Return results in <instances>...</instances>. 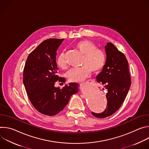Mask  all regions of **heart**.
Here are the masks:
<instances>
[{
    "instance_id": "1",
    "label": "heart",
    "mask_w": 149,
    "mask_h": 149,
    "mask_svg": "<svg viewBox=\"0 0 149 149\" xmlns=\"http://www.w3.org/2000/svg\"><path fill=\"white\" fill-rule=\"evenodd\" d=\"M74 47L82 54L83 57L79 68H71L67 73V77L71 81H80L88 77L91 71L96 73L101 71L106 62L105 52L97 48V45L88 40H81L77 42ZM57 65L61 69H66L67 63L65 59L64 52H61L57 59Z\"/></svg>"
}]
</instances>
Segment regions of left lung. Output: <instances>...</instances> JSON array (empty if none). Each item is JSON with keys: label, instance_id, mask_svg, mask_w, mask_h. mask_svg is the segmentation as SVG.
<instances>
[{"label": "left lung", "instance_id": "1", "mask_svg": "<svg viewBox=\"0 0 149 149\" xmlns=\"http://www.w3.org/2000/svg\"><path fill=\"white\" fill-rule=\"evenodd\" d=\"M105 49L106 62L102 71L97 76V81L107 91V105L101 113H91L94 117L100 118L111 116L120 108L132 83L129 63L124 54L110 42H108Z\"/></svg>", "mask_w": 149, "mask_h": 149}]
</instances>
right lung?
Returning <instances> with one entry per match:
<instances>
[{"mask_svg": "<svg viewBox=\"0 0 149 149\" xmlns=\"http://www.w3.org/2000/svg\"><path fill=\"white\" fill-rule=\"evenodd\" d=\"M64 39H48L39 45L27 58L23 82L28 97L41 114L52 116L65 108L70 97L78 92V84L71 82L60 89L54 85L63 81L57 75L56 51Z\"/></svg>", "mask_w": 149, "mask_h": 149, "instance_id": "right-lung-1", "label": "right lung"}]
</instances>
